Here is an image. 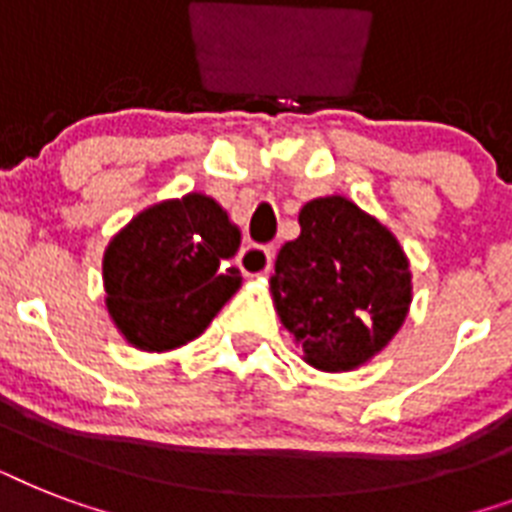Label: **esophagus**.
<instances>
[{
  "label": "esophagus",
  "instance_id": "34e87169",
  "mask_svg": "<svg viewBox=\"0 0 512 512\" xmlns=\"http://www.w3.org/2000/svg\"><path fill=\"white\" fill-rule=\"evenodd\" d=\"M236 263H239L244 276H265V273L271 271L273 252L268 247H255V244H249V247L241 249V255Z\"/></svg>",
  "mask_w": 512,
  "mask_h": 512
}]
</instances>
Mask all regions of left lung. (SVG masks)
Listing matches in <instances>:
<instances>
[{
	"label": "left lung",
	"mask_w": 512,
	"mask_h": 512,
	"mask_svg": "<svg viewBox=\"0 0 512 512\" xmlns=\"http://www.w3.org/2000/svg\"><path fill=\"white\" fill-rule=\"evenodd\" d=\"M297 220L300 236L281 247L268 281L273 308L308 364L358 369L404 327L409 257L390 228L337 193L308 201Z\"/></svg>",
	"instance_id": "8db88e82"
}]
</instances>
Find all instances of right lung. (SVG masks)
Returning a JSON list of instances; mask_svg holds the SVG:
<instances>
[{
  "label": "right lung",
  "instance_id": "obj_1",
  "mask_svg": "<svg viewBox=\"0 0 512 512\" xmlns=\"http://www.w3.org/2000/svg\"><path fill=\"white\" fill-rule=\"evenodd\" d=\"M239 247V225L207 193L138 212L103 252L106 311L119 335L148 353L196 340L239 292V268L225 265Z\"/></svg>",
  "mask_w": 512,
  "mask_h": 512
}]
</instances>
